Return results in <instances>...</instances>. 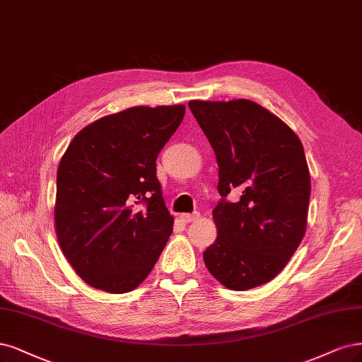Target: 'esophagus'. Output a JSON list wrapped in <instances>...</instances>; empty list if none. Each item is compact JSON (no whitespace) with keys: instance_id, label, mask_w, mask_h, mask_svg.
I'll use <instances>...</instances> for the list:
<instances>
[{"instance_id":"obj_1","label":"esophagus","mask_w":362,"mask_h":362,"mask_svg":"<svg viewBox=\"0 0 362 362\" xmlns=\"http://www.w3.org/2000/svg\"><path fill=\"white\" fill-rule=\"evenodd\" d=\"M199 217H201V214H199V213H193V214H182V216H181V220H182V221H185V223H190V221L197 220Z\"/></svg>"}]
</instances>
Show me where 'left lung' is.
I'll return each instance as SVG.
<instances>
[{
    "instance_id": "obj_1",
    "label": "left lung",
    "mask_w": 362,
    "mask_h": 362,
    "mask_svg": "<svg viewBox=\"0 0 362 362\" xmlns=\"http://www.w3.org/2000/svg\"><path fill=\"white\" fill-rule=\"evenodd\" d=\"M189 107L216 153L218 193H241L213 211L217 238L204 252L205 267L230 291L257 288L279 276L304 238L311 187L303 144L245 98Z\"/></svg>"
}]
</instances>
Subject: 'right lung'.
<instances>
[{
  "instance_id": "right-lung-1",
  "label": "right lung",
  "mask_w": 362,
  "mask_h": 362,
  "mask_svg": "<svg viewBox=\"0 0 362 362\" xmlns=\"http://www.w3.org/2000/svg\"><path fill=\"white\" fill-rule=\"evenodd\" d=\"M184 114V105H173L106 115L83 127L61 157L57 238L91 288L132 292L163 252L173 217L161 196L156 160Z\"/></svg>"
}]
</instances>
